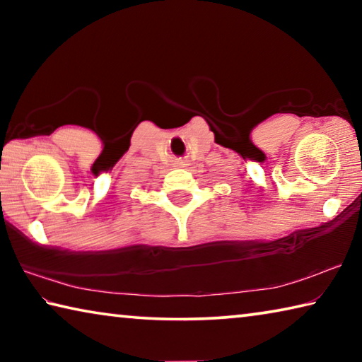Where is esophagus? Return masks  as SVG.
I'll list each match as a JSON object with an SVG mask.
<instances>
[{"label":"esophagus","mask_w":362,"mask_h":362,"mask_svg":"<svg viewBox=\"0 0 362 362\" xmlns=\"http://www.w3.org/2000/svg\"><path fill=\"white\" fill-rule=\"evenodd\" d=\"M173 166L174 168H187L188 166V161L187 159H182V158H177L173 161Z\"/></svg>","instance_id":"esophagus-1"}]
</instances>
